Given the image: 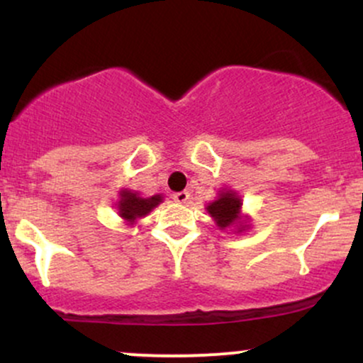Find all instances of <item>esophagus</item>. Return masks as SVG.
Instances as JSON below:
<instances>
[{
	"mask_svg": "<svg viewBox=\"0 0 363 363\" xmlns=\"http://www.w3.org/2000/svg\"><path fill=\"white\" fill-rule=\"evenodd\" d=\"M172 199L176 203H182L184 205V203H187V199H189V193L187 191H179V193L172 194Z\"/></svg>",
	"mask_w": 363,
	"mask_h": 363,
	"instance_id": "34e87169",
	"label": "esophagus"
}]
</instances>
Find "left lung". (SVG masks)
<instances>
[{"label":"left lung","mask_w":363,"mask_h":363,"mask_svg":"<svg viewBox=\"0 0 363 363\" xmlns=\"http://www.w3.org/2000/svg\"><path fill=\"white\" fill-rule=\"evenodd\" d=\"M240 205L242 203H240V199L234 193H223L216 201L208 206V211L213 216L220 228H227L234 225L237 218H239Z\"/></svg>","instance_id":"obj_1"}]
</instances>
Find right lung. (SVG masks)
I'll return each instance as SVG.
<instances>
[{"label":"right lung","instance_id":"1","mask_svg":"<svg viewBox=\"0 0 363 363\" xmlns=\"http://www.w3.org/2000/svg\"><path fill=\"white\" fill-rule=\"evenodd\" d=\"M162 201V196H152V198H140L138 194H133L129 191H123L121 193V201H119V215L123 218H126L131 222V220L140 218V216H145L147 213L155 208L158 203Z\"/></svg>","mask_w":363,"mask_h":363}]
</instances>
